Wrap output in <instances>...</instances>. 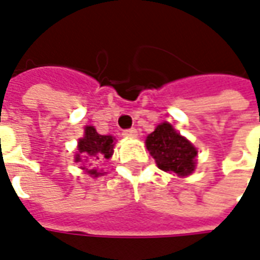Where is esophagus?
<instances>
[{
	"label": "esophagus",
	"instance_id": "obj_1",
	"mask_svg": "<svg viewBox=\"0 0 260 260\" xmlns=\"http://www.w3.org/2000/svg\"><path fill=\"white\" fill-rule=\"evenodd\" d=\"M122 135H124L125 138H134V136L138 135V131H136L135 128H129V129H124V131H122Z\"/></svg>",
	"mask_w": 260,
	"mask_h": 260
}]
</instances>
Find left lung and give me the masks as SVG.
I'll use <instances>...</instances> for the list:
<instances>
[{
	"label": "left lung",
	"mask_w": 260,
	"mask_h": 260,
	"mask_svg": "<svg viewBox=\"0 0 260 260\" xmlns=\"http://www.w3.org/2000/svg\"><path fill=\"white\" fill-rule=\"evenodd\" d=\"M146 146L150 154L154 157L158 168L165 172L187 176L196 168L194 158L197 150L168 122L159 124L154 132L147 136Z\"/></svg>",
	"instance_id": "1"
}]
</instances>
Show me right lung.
<instances>
[{
  "mask_svg": "<svg viewBox=\"0 0 260 260\" xmlns=\"http://www.w3.org/2000/svg\"><path fill=\"white\" fill-rule=\"evenodd\" d=\"M114 139L110 135H99L93 126H86L85 135L78 142V154L76 155V161L80 162L81 158L91 159H109L113 154ZM89 174L98 176L95 169L89 171Z\"/></svg>",
  "mask_w": 260,
  "mask_h": 260,
  "instance_id": "right-lung-1",
  "label": "right lung"
}]
</instances>
